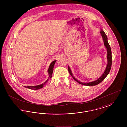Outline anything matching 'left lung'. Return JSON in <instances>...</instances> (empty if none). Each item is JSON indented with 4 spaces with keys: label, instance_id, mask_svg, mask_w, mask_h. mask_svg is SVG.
<instances>
[{
    "label": "left lung",
    "instance_id": "8db88e82",
    "mask_svg": "<svg viewBox=\"0 0 127 127\" xmlns=\"http://www.w3.org/2000/svg\"><path fill=\"white\" fill-rule=\"evenodd\" d=\"M100 33L101 35L102 36V37L104 46L106 48L107 51V60H108V64H107V65L106 66V68L105 69V70L104 72L103 73L102 75L100 76V77L99 79H97L96 80H95L94 81L91 82H89V83H83V82H82L81 81H79V80H77V79H75V78L73 76L72 73V71H71L69 66H68V72L69 73V74L72 76L73 78L77 82H78L79 84L83 85H86V86H89L97 85L99 83H100L102 80H104V79H105L108 76V75L109 74V71L110 70L111 65H112V56H111V48H110V45H109V43H108V37L107 36L106 34L104 32V31L102 30L101 29Z\"/></svg>",
    "mask_w": 127,
    "mask_h": 127
}]
</instances>
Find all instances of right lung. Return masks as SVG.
<instances>
[{"mask_svg":"<svg viewBox=\"0 0 127 127\" xmlns=\"http://www.w3.org/2000/svg\"><path fill=\"white\" fill-rule=\"evenodd\" d=\"M56 62V61H52L51 64H50L49 66L48 67V75H49V77L48 79L46 80V81L44 83H43L42 84L39 85H37V86H25L24 87L30 89V90H37L38 89H41L42 88L43 86H44L46 84V83L48 81V79H51L52 78V73L53 71V67L54 66L55 63Z\"/></svg>","mask_w":127,"mask_h":127,"instance_id":"obj_1","label":"right lung"}]
</instances>
